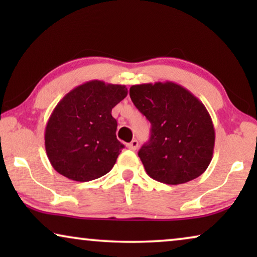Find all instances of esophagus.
<instances>
[{
    "label": "esophagus",
    "instance_id": "esophagus-1",
    "mask_svg": "<svg viewBox=\"0 0 257 257\" xmlns=\"http://www.w3.org/2000/svg\"><path fill=\"white\" fill-rule=\"evenodd\" d=\"M138 145H139V143H138V140H136V139H133L131 143H128L127 145H126V147H127L128 150H132V151H136L137 149H138Z\"/></svg>",
    "mask_w": 257,
    "mask_h": 257
}]
</instances>
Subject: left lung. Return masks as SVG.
I'll list each match as a JSON object with an SVG mask.
<instances>
[{
	"label": "left lung",
	"mask_w": 257,
	"mask_h": 257,
	"mask_svg": "<svg viewBox=\"0 0 257 257\" xmlns=\"http://www.w3.org/2000/svg\"><path fill=\"white\" fill-rule=\"evenodd\" d=\"M130 97L152 126L150 140L138 152L146 173L167 185L200 177L212 161L215 143L205 105L173 82L132 85Z\"/></svg>",
	"instance_id": "left-lung-1"
}]
</instances>
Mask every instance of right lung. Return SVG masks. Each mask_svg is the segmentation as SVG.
I'll use <instances>...</instances> for the list:
<instances>
[{
	"instance_id": "obj_1",
	"label": "right lung",
	"mask_w": 257,
	"mask_h": 257,
	"mask_svg": "<svg viewBox=\"0 0 257 257\" xmlns=\"http://www.w3.org/2000/svg\"><path fill=\"white\" fill-rule=\"evenodd\" d=\"M126 96L125 85L90 80L59 100L44 133L49 161L59 174L85 182L112 170L124 145L111 112Z\"/></svg>"
}]
</instances>
